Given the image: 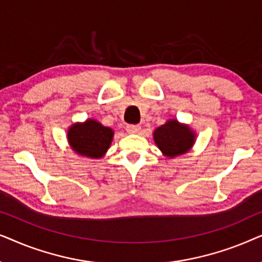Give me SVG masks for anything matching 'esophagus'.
I'll return each mask as SVG.
<instances>
[{
	"instance_id": "obj_1",
	"label": "esophagus",
	"mask_w": 262,
	"mask_h": 262,
	"mask_svg": "<svg viewBox=\"0 0 262 262\" xmlns=\"http://www.w3.org/2000/svg\"><path fill=\"white\" fill-rule=\"evenodd\" d=\"M126 131L128 134H138L141 131V126L139 125H127Z\"/></svg>"
}]
</instances>
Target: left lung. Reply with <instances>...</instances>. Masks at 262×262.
Listing matches in <instances>:
<instances>
[{
  "label": "left lung",
  "mask_w": 262,
  "mask_h": 262,
  "mask_svg": "<svg viewBox=\"0 0 262 262\" xmlns=\"http://www.w3.org/2000/svg\"><path fill=\"white\" fill-rule=\"evenodd\" d=\"M196 135L187 124L168 119L154 131V141L163 156L174 159L188 152L195 143Z\"/></svg>",
  "instance_id": "8db88e82"
}]
</instances>
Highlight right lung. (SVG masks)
<instances>
[{
  "instance_id": "right-lung-1",
  "label": "right lung",
  "mask_w": 262,
  "mask_h": 262,
  "mask_svg": "<svg viewBox=\"0 0 262 262\" xmlns=\"http://www.w3.org/2000/svg\"><path fill=\"white\" fill-rule=\"evenodd\" d=\"M114 131L103 126L95 119L84 120L83 123H74L68 128V143L77 155L85 159L99 160L106 155L112 144Z\"/></svg>"
}]
</instances>
